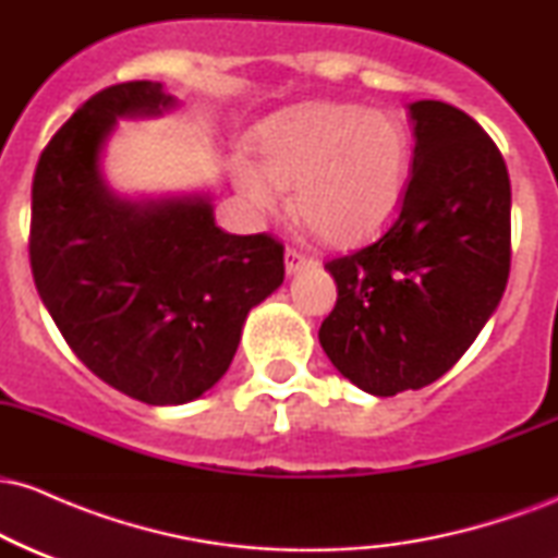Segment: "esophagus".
Instances as JSON below:
<instances>
[{"label":"esophagus","mask_w":558,"mask_h":558,"mask_svg":"<svg viewBox=\"0 0 558 558\" xmlns=\"http://www.w3.org/2000/svg\"><path fill=\"white\" fill-rule=\"evenodd\" d=\"M312 262H315V259L296 252V248H286V272L288 275H296L299 270H304V267H310Z\"/></svg>","instance_id":"1"}]
</instances>
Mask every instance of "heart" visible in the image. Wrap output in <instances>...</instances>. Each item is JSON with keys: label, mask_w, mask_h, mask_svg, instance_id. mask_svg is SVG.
<instances>
[{"label": "heart", "mask_w": 558, "mask_h": 558, "mask_svg": "<svg viewBox=\"0 0 558 558\" xmlns=\"http://www.w3.org/2000/svg\"><path fill=\"white\" fill-rule=\"evenodd\" d=\"M257 165L239 159L233 183L259 213L293 189L301 220L332 246H354L393 220L407 194L412 141L390 112L310 101L272 114L254 133Z\"/></svg>", "instance_id": "obj_1"}]
</instances>
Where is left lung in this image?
<instances>
[{
	"mask_svg": "<svg viewBox=\"0 0 558 558\" xmlns=\"http://www.w3.org/2000/svg\"><path fill=\"white\" fill-rule=\"evenodd\" d=\"M412 178L375 243L330 259L338 301L319 343L373 396L430 386L453 367L504 296L511 185L488 133L446 101L409 105Z\"/></svg>",
	"mask_w": 558,
	"mask_h": 558,
	"instance_id": "obj_1",
	"label": "left lung"
}]
</instances>
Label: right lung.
<instances>
[{
	"label": "right lung",
	"instance_id": "right-lung-1",
	"mask_svg": "<svg viewBox=\"0 0 558 558\" xmlns=\"http://www.w3.org/2000/svg\"><path fill=\"white\" fill-rule=\"evenodd\" d=\"M175 107L162 83L101 88L36 165L31 270L73 354L131 399L194 401L228 373L246 315L283 283V243L215 226L207 194L131 202L101 178L118 118Z\"/></svg>",
	"mask_w": 558,
	"mask_h": 558
}]
</instances>
